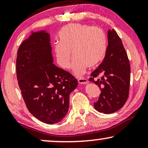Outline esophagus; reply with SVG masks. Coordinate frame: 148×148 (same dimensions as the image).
I'll use <instances>...</instances> for the list:
<instances>
[{"label":"esophagus","mask_w":148,"mask_h":148,"mask_svg":"<svg viewBox=\"0 0 148 148\" xmlns=\"http://www.w3.org/2000/svg\"><path fill=\"white\" fill-rule=\"evenodd\" d=\"M78 82L79 84H86L88 83V80L84 78H78Z\"/></svg>","instance_id":"1"}]
</instances>
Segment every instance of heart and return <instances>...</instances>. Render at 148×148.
Returning <instances> with one entry per match:
<instances>
[{
  "label": "heart",
  "instance_id": "b5f03b06",
  "mask_svg": "<svg viewBox=\"0 0 148 148\" xmlns=\"http://www.w3.org/2000/svg\"><path fill=\"white\" fill-rule=\"evenodd\" d=\"M60 43L55 46L56 61L60 67H71L73 53L75 58L73 72L81 76L86 67H92L103 59L107 49L105 33L99 27L73 24L62 29L59 33Z\"/></svg>",
  "mask_w": 148,
  "mask_h": 148
}]
</instances>
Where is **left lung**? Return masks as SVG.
<instances>
[{
    "instance_id": "1",
    "label": "left lung",
    "mask_w": 148,
    "mask_h": 148,
    "mask_svg": "<svg viewBox=\"0 0 148 148\" xmlns=\"http://www.w3.org/2000/svg\"><path fill=\"white\" fill-rule=\"evenodd\" d=\"M130 61L121 39L115 30L109 29L105 57L89 79L101 90L99 100L94 103L97 111L110 114L125 105L130 91ZM98 76L101 79L95 81L94 78Z\"/></svg>"
}]
</instances>
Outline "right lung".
<instances>
[{
    "mask_svg": "<svg viewBox=\"0 0 148 148\" xmlns=\"http://www.w3.org/2000/svg\"><path fill=\"white\" fill-rule=\"evenodd\" d=\"M50 35L33 32L23 41L16 62L18 84L31 113L41 121L54 124L68 113L70 95L78 81L53 64Z\"/></svg>",
    "mask_w": 148,
    "mask_h": 148,
    "instance_id": "obj_1",
    "label": "right lung"
}]
</instances>
